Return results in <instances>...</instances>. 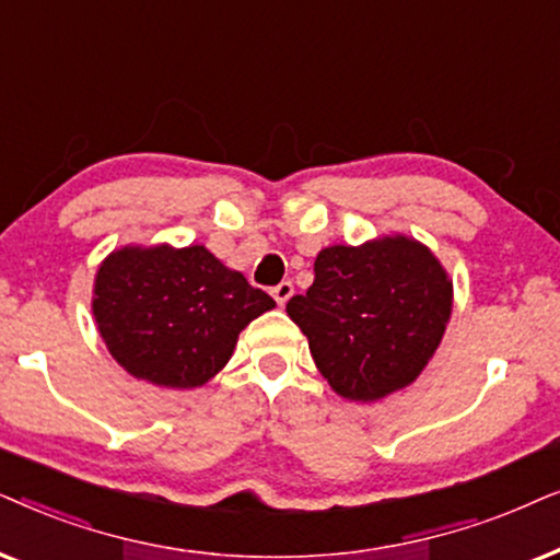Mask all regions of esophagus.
<instances>
[{
    "label": "esophagus",
    "mask_w": 560,
    "mask_h": 560,
    "mask_svg": "<svg viewBox=\"0 0 560 560\" xmlns=\"http://www.w3.org/2000/svg\"><path fill=\"white\" fill-rule=\"evenodd\" d=\"M271 294H273V300L279 302V304H287L289 300H292V294H294V284L289 279L287 281H279V284L271 289Z\"/></svg>",
    "instance_id": "34e87169"
}]
</instances>
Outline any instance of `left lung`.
<instances>
[{
    "label": "left lung",
    "instance_id": "8db88e82",
    "mask_svg": "<svg viewBox=\"0 0 560 560\" xmlns=\"http://www.w3.org/2000/svg\"><path fill=\"white\" fill-rule=\"evenodd\" d=\"M451 304L453 284L438 258L399 235L319 250L315 281L287 312L327 384L346 399L374 401L420 376Z\"/></svg>",
    "mask_w": 560,
    "mask_h": 560
}]
</instances>
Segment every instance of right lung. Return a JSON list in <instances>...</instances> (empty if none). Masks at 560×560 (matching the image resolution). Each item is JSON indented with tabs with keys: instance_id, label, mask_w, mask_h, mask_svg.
I'll return each mask as SVG.
<instances>
[{
	"instance_id": "add662e5",
	"label": "right lung",
	"mask_w": 560,
	"mask_h": 560,
	"mask_svg": "<svg viewBox=\"0 0 560 560\" xmlns=\"http://www.w3.org/2000/svg\"><path fill=\"white\" fill-rule=\"evenodd\" d=\"M276 302L205 245L122 248L104 260L94 317L109 353L145 382L191 389L218 374L237 335Z\"/></svg>"
}]
</instances>
